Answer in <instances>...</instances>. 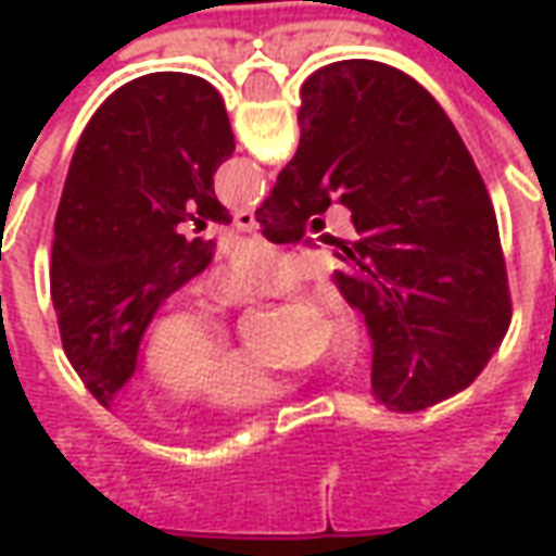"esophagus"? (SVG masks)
<instances>
[{
  "label": "esophagus",
  "mask_w": 556,
  "mask_h": 556,
  "mask_svg": "<svg viewBox=\"0 0 556 556\" xmlns=\"http://www.w3.org/2000/svg\"><path fill=\"white\" fill-rule=\"evenodd\" d=\"M235 226L241 231H255L258 229V219H255L253 211H238V214H235Z\"/></svg>",
  "instance_id": "esophagus-1"
}]
</instances>
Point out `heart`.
<instances>
[{
	"label": "heart",
	"mask_w": 556,
	"mask_h": 556,
	"mask_svg": "<svg viewBox=\"0 0 556 556\" xmlns=\"http://www.w3.org/2000/svg\"><path fill=\"white\" fill-rule=\"evenodd\" d=\"M301 270L294 258L243 247L229 267L211 279L219 301L238 303L262 294H286L298 286ZM363 351V327L351 309H337L330 321V357L337 366H351ZM146 375L160 396L187 402L199 399L219 414H243L265 408L286 393V381L267 372L262 363L231 345L229 327L199 303L172 306L151 327L146 342Z\"/></svg>",
	"instance_id": "obj_1"
}]
</instances>
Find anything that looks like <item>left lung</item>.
Segmentation results:
<instances>
[{
    "label": "left lung",
    "mask_w": 556,
    "mask_h": 556,
    "mask_svg": "<svg viewBox=\"0 0 556 556\" xmlns=\"http://www.w3.org/2000/svg\"><path fill=\"white\" fill-rule=\"evenodd\" d=\"M231 151L217 89L175 71L113 91L79 137L55 214L50 294L67 361L103 408L137 372L160 306L214 258V241L181 223H229L214 172Z\"/></svg>",
    "instance_id": "1"
}]
</instances>
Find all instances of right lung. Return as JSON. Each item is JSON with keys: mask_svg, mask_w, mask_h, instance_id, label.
Listing matches in <instances>:
<instances>
[{"mask_svg": "<svg viewBox=\"0 0 556 556\" xmlns=\"http://www.w3.org/2000/svg\"><path fill=\"white\" fill-rule=\"evenodd\" d=\"M301 146L255 211L262 235L298 243L339 199L337 286L372 339V393L422 410L477 381L513 318L489 190L441 103L396 67L349 59L301 89Z\"/></svg>", "mask_w": 556, "mask_h": 556, "instance_id": "1", "label": "right lung"}]
</instances>
